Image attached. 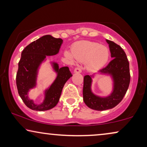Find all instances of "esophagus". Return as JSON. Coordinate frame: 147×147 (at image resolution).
<instances>
[{"mask_svg": "<svg viewBox=\"0 0 147 147\" xmlns=\"http://www.w3.org/2000/svg\"><path fill=\"white\" fill-rule=\"evenodd\" d=\"M82 72V69L80 67H77V68H75V69H74V73L76 74H80Z\"/></svg>", "mask_w": 147, "mask_h": 147, "instance_id": "esophagus-1", "label": "esophagus"}]
</instances>
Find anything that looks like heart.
Segmentation results:
<instances>
[{
	"label": "heart",
	"mask_w": 147,
	"mask_h": 147,
	"mask_svg": "<svg viewBox=\"0 0 147 147\" xmlns=\"http://www.w3.org/2000/svg\"><path fill=\"white\" fill-rule=\"evenodd\" d=\"M65 57L73 61L74 58L80 61H86V67L90 70L99 69L107 63L109 51L106 46L95 42L81 41L76 42L71 47V53L65 51Z\"/></svg>",
	"instance_id": "1"
}]
</instances>
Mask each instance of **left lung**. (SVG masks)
Returning a JSON list of instances; mask_svg holds the SVG:
<instances>
[{
  "instance_id": "left-lung-1",
  "label": "left lung",
  "mask_w": 147,
  "mask_h": 147,
  "mask_svg": "<svg viewBox=\"0 0 147 147\" xmlns=\"http://www.w3.org/2000/svg\"><path fill=\"white\" fill-rule=\"evenodd\" d=\"M106 41L113 59L106 67L92 75H86L84 78V101L88 107L98 111L112 109L117 106L126 94L130 80L129 63L125 52L114 42L108 39ZM97 74L110 76L112 79L113 90L108 96H100L92 92V79Z\"/></svg>"
}]
</instances>
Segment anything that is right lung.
<instances>
[{
	"mask_svg": "<svg viewBox=\"0 0 147 147\" xmlns=\"http://www.w3.org/2000/svg\"><path fill=\"white\" fill-rule=\"evenodd\" d=\"M63 43L60 38L50 35H44L28 45L21 53L19 62V69L16 77L18 92L24 103L30 109L36 111H45L57 105L66 82L71 77L69 67H59L55 61H51L52 69L56 78L51 85L43 91L44 99L37 104L29 96L30 90L37 86V77L42 63L46 61L47 56L57 55Z\"/></svg>",
	"mask_w": 147,
	"mask_h": 147,
	"instance_id": "add662e5",
	"label": "right lung"
}]
</instances>
